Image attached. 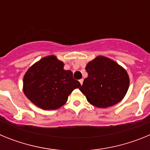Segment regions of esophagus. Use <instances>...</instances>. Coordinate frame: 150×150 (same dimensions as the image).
I'll return each mask as SVG.
<instances>
[{
	"label": "esophagus",
	"instance_id": "esophagus-1",
	"mask_svg": "<svg viewBox=\"0 0 150 150\" xmlns=\"http://www.w3.org/2000/svg\"><path fill=\"white\" fill-rule=\"evenodd\" d=\"M79 83H80V84H81V85H83V79H79Z\"/></svg>",
	"mask_w": 150,
	"mask_h": 150
}]
</instances>
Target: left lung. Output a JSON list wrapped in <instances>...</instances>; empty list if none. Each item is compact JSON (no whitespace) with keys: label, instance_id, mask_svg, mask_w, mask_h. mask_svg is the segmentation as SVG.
<instances>
[{"label":"left lung","instance_id":"8db88e82","mask_svg":"<svg viewBox=\"0 0 150 150\" xmlns=\"http://www.w3.org/2000/svg\"><path fill=\"white\" fill-rule=\"evenodd\" d=\"M88 77L79 90L90 104L106 108L123 98L129 86V77L124 68L114 61L98 56L86 67Z\"/></svg>","mask_w":150,"mask_h":150}]
</instances>
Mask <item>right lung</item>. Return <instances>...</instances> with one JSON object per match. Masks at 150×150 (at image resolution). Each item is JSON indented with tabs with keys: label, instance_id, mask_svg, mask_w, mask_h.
I'll return each instance as SVG.
<instances>
[{
	"label": "right lung",
	"instance_id": "add662e5",
	"mask_svg": "<svg viewBox=\"0 0 150 150\" xmlns=\"http://www.w3.org/2000/svg\"><path fill=\"white\" fill-rule=\"evenodd\" d=\"M81 85L71 71L54 55L46 56L28 70L23 91L28 98L43 110H56L65 104L68 95Z\"/></svg>",
	"mask_w": 150,
	"mask_h": 150
}]
</instances>
